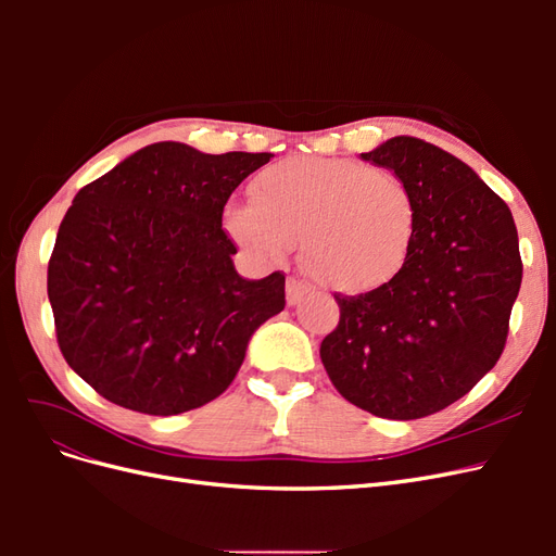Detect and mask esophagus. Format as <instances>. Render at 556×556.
<instances>
[{
  "mask_svg": "<svg viewBox=\"0 0 556 556\" xmlns=\"http://www.w3.org/2000/svg\"><path fill=\"white\" fill-rule=\"evenodd\" d=\"M308 292H311V288L306 282H301V280H296V278H290L288 280V304L290 306H299L301 301H304L306 296H308Z\"/></svg>",
  "mask_w": 556,
  "mask_h": 556,
  "instance_id": "esophagus-1",
  "label": "esophagus"
}]
</instances>
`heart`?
Returning a JSON list of instances; mask_svg holds the SVG:
<instances>
[{"instance_id": "heart-1", "label": "heart", "mask_w": 556, "mask_h": 556, "mask_svg": "<svg viewBox=\"0 0 556 556\" xmlns=\"http://www.w3.org/2000/svg\"><path fill=\"white\" fill-rule=\"evenodd\" d=\"M225 229L257 260H280L301 239L311 276L359 294L382 288L406 264L417 206L408 185L382 166L288 157L257 174L252 199L231 201Z\"/></svg>"}]
</instances>
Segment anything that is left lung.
<instances>
[{"label":"left lung","mask_w":556,"mask_h":556,"mask_svg":"<svg viewBox=\"0 0 556 556\" xmlns=\"http://www.w3.org/2000/svg\"><path fill=\"white\" fill-rule=\"evenodd\" d=\"M362 160L408 185L417 231L390 282L333 294L341 319L319 357L357 408L419 419L473 390L506 348L521 285L517 227L506 201L439 146L394 137Z\"/></svg>","instance_id":"8db88e82"}]
</instances>
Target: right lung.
<instances>
[{
  "label": "right lung",
  "mask_w": 556,
  "mask_h": 556,
  "mask_svg": "<svg viewBox=\"0 0 556 556\" xmlns=\"http://www.w3.org/2000/svg\"><path fill=\"white\" fill-rule=\"evenodd\" d=\"M271 153L160 141L86 185L48 262L62 355L94 392L146 415L220 396L252 333L285 308V276L245 280L223 211Z\"/></svg>",
  "instance_id": "obj_1"
}]
</instances>
